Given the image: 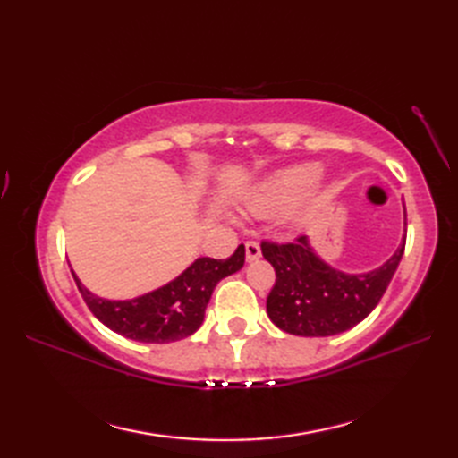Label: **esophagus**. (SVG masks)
<instances>
[{"instance_id":"34e87169","label":"esophagus","mask_w":458,"mask_h":458,"mask_svg":"<svg viewBox=\"0 0 458 458\" xmlns=\"http://www.w3.org/2000/svg\"><path fill=\"white\" fill-rule=\"evenodd\" d=\"M261 258V250L258 242H246V261H256Z\"/></svg>"}]
</instances>
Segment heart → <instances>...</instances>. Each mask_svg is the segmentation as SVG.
<instances>
[{"instance_id": "1", "label": "heart", "mask_w": 458, "mask_h": 458, "mask_svg": "<svg viewBox=\"0 0 458 458\" xmlns=\"http://www.w3.org/2000/svg\"><path fill=\"white\" fill-rule=\"evenodd\" d=\"M323 177L318 163H303L279 171L248 194V207L256 214L284 212L305 197Z\"/></svg>"}]
</instances>
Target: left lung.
Listing matches in <instances>:
<instances>
[{"label": "left lung", "mask_w": 458, "mask_h": 458, "mask_svg": "<svg viewBox=\"0 0 458 458\" xmlns=\"http://www.w3.org/2000/svg\"><path fill=\"white\" fill-rule=\"evenodd\" d=\"M403 250L405 236L386 264L368 274H344L320 259L307 236L291 244L261 242V254L276 269L267 295L271 323L295 336H333L356 327L386 293Z\"/></svg>", "instance_id": "obj_1"}]
</instances>
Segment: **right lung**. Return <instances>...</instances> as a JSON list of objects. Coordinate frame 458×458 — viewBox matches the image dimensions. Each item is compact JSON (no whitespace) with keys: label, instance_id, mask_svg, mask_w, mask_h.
Returning a JSON list of instances; mask_svg holds the SVG:
<instances>
[{"label":"right lung","instance_id":"1","mask_svg":"<svg viewBox=\"0 0 458 458\" xmlns=\"http://www.w3.org/2000/svg\"><path fill=\"white\" fill-rule=\"evenodd\" d=\"M246 259L244 246L228 259L199 258L167 285L125 301H110L90 293L72 271L84 303L92 315L114 333L138 343L165 344L197 333L204 310L218 281L242 269Z\"/></svg>","mask_w":458,"mask_h":458}]
</instances>
